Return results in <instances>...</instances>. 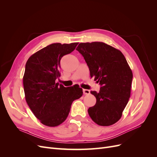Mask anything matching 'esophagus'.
Wrapping results in <instances>:
<instances>
[{
  "instance_id": "1",
  "label": "esophagus",
  "mask_w": 157,
  "mask_h": 157,
  "mask_svg": "<svg viewBox=\"0 0 157 157\" xmlns=\"http://www.w3.org/2000/svg\"><path fill=\"white\" fill-rule=\"evenodd\" d=\"M90 92L89 90L83 89V94L84 95H88V94H90Z\"/></svg>"
}]
</instances>
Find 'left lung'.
I'll list each match as a JSON object with an SVG mask.
<instances>
[{"label":"left lung","instance_id":"1","mask_svg":"<svg viewBox=\"0 0 157 157\" xmlns=\"http://www.w3.org/2000/svg\"><path fill=\"white\" fill-rule=\"evenodd\" d=\"M76 50L86 61L90 77L101 86L99 92H91L96 103L88 109L90 117L99 126L115 124L130 97L133 74L124 56L101 42H82Z\"/></svg>","mask_w":157,"mask_h":157}]
</instances>
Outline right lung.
<instances>
[{"label":"right lung","mask_w":157,"mask_h":157,"mask_svg":"<svg viewBox=\"0 0 157 157\" xmlns=\"http://www.w3.org/2000/svg\"><path fill=\"white\" fill-rule=\"evenodd\" d=\"M78 43H54L28 59L23 82L26 101L35 116L44 125L54 127L67 118L71 104L82 96L77 85L64 87L56 82L60 77V61Z\"/></svg>","instance_id":"right-lung-1"}]
</instances>
